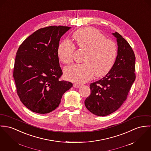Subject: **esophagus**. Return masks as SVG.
I'll return each mask as SVG.
<instances>
[{
    "label": "esophagus",
    "mask_w": 151,
    "mask_h": 151,
    "mask_svg": "<svg viewBox=\"0 0 151 151\" xmlns=\"http://www.w3.org/2000/svg\"><path fill=\"white\" fill-rule=\"evenodd\" d=\"M73 87H75V88H78V87H80V85H79V84H78L75 83V84H73Z\"/></svg>",
    "instance_id": "1"
}]
</instances>
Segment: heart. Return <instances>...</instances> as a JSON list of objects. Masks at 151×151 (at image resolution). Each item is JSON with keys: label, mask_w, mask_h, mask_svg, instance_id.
<instances>
[{"label": "heart", "mask_w": 151, "mask_h": 151, "mask_svg": "<svg viewBox=\"0 0 151 151\" xmlns=\"http://www.w3.org/2000/svg\"><path fill=\"white\" fill-rule=\"evenodd\" d=\"M79 47L86 50L83 64H75L65 68V77L70 81L83 83L90 81L94 74L102 77L111 69L117 55L116 44L99 30L84 27L73 35ZM75 45L68 40L63 41L58 47V54L61 62L70 64L73 59Z\"/></svg>", "instance_id": "obj_1"}]
</instances>
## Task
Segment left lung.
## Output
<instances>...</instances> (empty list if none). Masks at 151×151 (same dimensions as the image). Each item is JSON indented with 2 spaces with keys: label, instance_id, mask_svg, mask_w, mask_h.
Listing matches in <instances>:
<instances>
[{
  "label": "left lung",
  "instance_id": "1",
  "mask_svg": "<svg viewBox=\"0 0 151 151\" xmlns=\"http://www.w3.org/2000/svg\"><path fill=\"white\" fill-rule=\"evenodd\" d=\"M118 52L110 70L99 81L90 84L91 94L86 98V108L98 116H106L118 110L127 98L135 81V55L121 35L115 32Z\"/></svg>",
  "mask_w": 151,
  "mask_h": 151
}]
</instances>
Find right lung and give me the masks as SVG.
Masks as SVG:
<instances>
[{
  "label": "right lung",
  "mask_w": 151,
  "mask_h": 151,
  "mask_svg": "<svg viewBox=\"0 0 151 151\" xmlns=\"http://www.w3.org/2000/svg\"><path fill=\"white\" fill-rule=\"evenodd\" d=\"M70 27L51 26L29 36L19 46L15 60L13 76L22 103L33 112L47 114L55 110L63 95L72 87L60 81L58 49L59 41Z\"/></svg>",
  "instance_id": "obj_1"
}]
</instances>
